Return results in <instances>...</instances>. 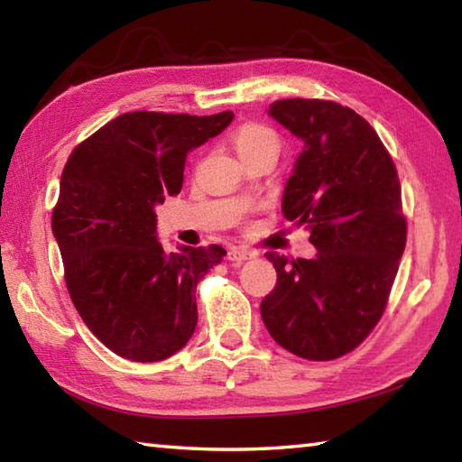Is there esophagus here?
<instances>
[{
    "mask_svg": "<svg viewBox=\"0 0 462 462\" xmlns=\"http://www.w3.org/2000/svg\"><path fill=\"white\" fill-rule=\"evenodd\" d=\"M258 252L256 250H250V248H244V246H234L228 250V260L230 262H244V260H250V258H256Z\"/></svg>",
    "mask_w": 462,
    "mask_h": 462,
    "instance_id": "34e87169",
    "label": "esophagus"
}]
</instances>
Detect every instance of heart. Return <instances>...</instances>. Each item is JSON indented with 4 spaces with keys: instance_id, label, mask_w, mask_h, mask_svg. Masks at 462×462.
Returning <instances> with one entry per match:
<instances>
[{
    "instance_id": "heart-1",
    "label": "heart",
    "mask_w": 462,
    "mask_h": 462,
    "mask_svg": "<svg viewBox=\"0 0 462 462\" xmlns=\"http://www.w3.org/2000/svg\"><path fill=\"white\" fill-rule=\"evenodd\" d=\"M232 143H234V149H236L238 156H246V154H254L260 151H273L278 154V151H280L278 134L272 129H268V126L258 125V123L242 125L240 129L234 133Z\"/></svg>"
}]
</instances>
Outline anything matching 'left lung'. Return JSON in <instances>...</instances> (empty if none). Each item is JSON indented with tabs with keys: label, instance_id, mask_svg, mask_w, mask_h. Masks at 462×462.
Here are the masks:
<instances>
[{
	"label": "left lung",
	"instance_id": "1",
	"mask_svg": "<svg viewBox=\"0 0 462 462\" xmlns=\"http://www.w3.org/2000/svg\"><path fill=\"white\" fill-rule=\"evenodd\" d=\"M268 115L303 143L282 212L306 226L318 254L266 252L278 282L260 313L278 346L329 361L356 349L385 310L407 240L399 176L377 133L347 106L283 99Z\"/></svg>",
	"mask_w": 462,
	"mask_h": 462
}]
</instances>
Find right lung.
<instances>
[{"instance_id":"obj_1","label":"right lung","mask_w":462,"mask_h":462,"mask_svg":"<svg viewBox=\"0 0 462 462\" xmlns=\"http://www.w3.org/2000/svg\"><path fill=\"white\" fill-rule=\"evenodd\" d=\"M232 119V111L125 113L69 156L53 236L77 311L116 356L162 361L192 337L196 286L226 250L212 244L166 252L156 236V206L180 192L189 152Z\"/></svg>"}]
</instances>
